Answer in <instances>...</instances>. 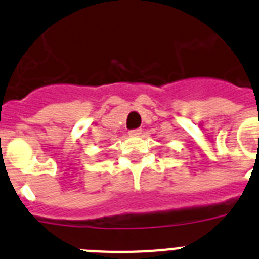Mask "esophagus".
<instances>
[{
  "mask_svg": "<svg viewBox=\"0 0 259 259\" xmlns=\"http://www.w3.org/2000/svg\"><path fill=\"white\" fill-rule=\"evenodd\" d=\"M128 134L131 135V136H139V135H141V130H139V128H137V130H132V131H130Z\"/></svg>",
  "mask_w": 259,
  "mask_h": 259,
  "instance_id": "esophagus-1",
  "label": "esophagus"
}]
</instances>
